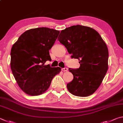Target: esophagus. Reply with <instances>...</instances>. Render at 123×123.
Segmentation results:
<instances>
[{"instance_id":"esophagus-1","label":"esophagus","mask_w":123,"mask_h":123,"mask_svg":"<svg viewBox=\"0 0 123 123\" xmlns=\"http://www.w3.org/2000/svg\"><path fill=\"white\" fill-rule=\"evenodd\" d=\"M62 71H63V72H66V71H68V68H62Z\"/></svg>"}]
</instances>
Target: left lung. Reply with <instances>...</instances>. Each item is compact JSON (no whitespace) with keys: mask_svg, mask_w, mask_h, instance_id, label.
<instances>
[{"mask_svg":"<svg viewBox=\"0 0 123 123\" xmlns=\"http://www.w3.org/2000/svg\"><path fill=\"white\" fill-rule=\"evenodd\" d=\"M57 39L71 57L79 59L80 63L79 69H69L74 79L67 85L68 91L76 96L92 95L108 69L109 52L105 42L94 29L79 25L62 30Z\"/></svg>","mask_w":123,"mask_h":123,"instance_id":"8db88e82","label":"left lung"}]
</instances>
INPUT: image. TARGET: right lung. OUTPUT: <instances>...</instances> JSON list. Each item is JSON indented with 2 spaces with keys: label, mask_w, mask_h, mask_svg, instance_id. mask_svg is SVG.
Instances as JSON below:
<instances>
[{
  "label": "right lung",
  "mask_w": 123,
  "mask_h": 123,
  "mask_svg": "<svg viewBox=\"0 0 123 123\" xmlns=\"http://www.w3.org/2000/svg\"><path fill=\"white\" fill-rule=\"evenodd\" d=\"M59 33V31L47 27L31 29L23 33L12 46L11 70L18 85L26 94H42L61 71L60 67L44 65L51 60L49 50Z\"/></svg>",
  "instance_id": "1"
}]
</instances>
